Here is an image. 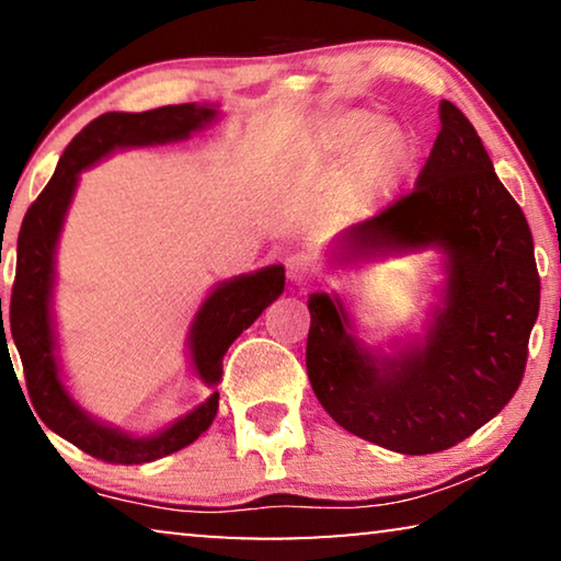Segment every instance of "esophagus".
Segmentation results:
<instances>
[{
  "label": "esophagus",
  "mask_w": 561,
  "mask_h": 561,
  "mask_svg": "<svg viewBox=\"0 0 561 561\" xmlns=\"http://www.w3.org/2000/svg\"><path fill=\"white\" fill-rule=\"evenodd\" d=\"M287 277L291 284H310L314 277L312 259L307 254L287 256Z\"/></svg>",
  "instance_id": "34e87169"
}]
</instances>
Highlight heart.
Here are the masks:
<instances>
[{"label":"heart","mask_w":561,"mask_h":561,"mask_svg":"<svg viewBox=\"0 0 561 561\" xmlns=\"http://www.w3.org/2000/svg\"><path fill=\"white\" fill-rule=\"evenodd\" d=\"M322 154L330 160H352L351 185L356 195L391 191L414 164V139L397 124H383V116L366 108L343 114L330 126Z\"/></svg>","instance_id":"heart-1"}]
</instances>
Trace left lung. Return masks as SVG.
I'll use <instances>...</instances> for the list:
<instances>
[{
    "label": "left lung",
    "instance_id": "left-lung-1",
    "mask_svg": "<svg viewBox=\"0 0 561 561\" xmlns=\"http://www.w3.org/2000/svg\"><path fill=\"white\" fill-rule=\"evenodd\" d=\"M412 193L341 233L348 256L439 247L447 295L422 351L378 358L345 333L341 302L312 295L307 376L322 409L393 453L430 455L470 437L514 397L541 279L524 210L495 175L476 126L449 101Z\"/></svg>",
    "mask_w": 561,
    "mask_h": 561
}]
</instances>
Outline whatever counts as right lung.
Here are the masks:
<instances>
[{"instance_id": "right-lung-1", "label": "right lung", "mask_w": 561, "mask_h": 561, "mask_svg": "<svg viewBox=\"0 0 561 561\" xmlns=\"http://www.w3.org/2000/svg\"><path fill=\"white\" fill-rule=\"evenodd\" d=\"M216 116V108L178 104L162 106L141 114H101L99 119L85 124L70 139L62 152L58 170L30 205L18 236V272H14L10 320L14 345H18L22 370H25L27 393L41 420L55 435L73 442L85 455L112 465H141L160 460L164 455L178 453L198 439L210 427L218 412V391L183 420L172 424L160 435L134 439L119 430L93 422L76 407V401L62 389L58 363L53 353L50 328V287H53V254L58 233L66 216L68 203L73 198L78 172L89 168L116 147L162 145L170 139H185L187 134L201 129ZM284 291V266H266L256 274L236 277L220 284L205 299L201 312L195 314L191 330V348L195 368L203 381L218 383L224 374V356L236 337L254 322L264 307H270ZM2 312V297H0ZM2 318V314H0ZM4 320L0 341L4 345Z\"/></svg>"}]
</instances>
